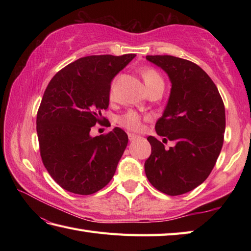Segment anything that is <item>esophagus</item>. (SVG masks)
<instances>
[{"mask_svg": "<svg viewBox=\"0 0 251 251\" xmlns=\"http://www.w3.org/2000/svg\"><path fill=\"white\" fill-rule=\"evenodd\" d=\"M128 138H129L130 141H134V140L138 139V138H139V136H137L135 134H128Z\"/></svg>", "mask_w": 251, "mask_h": 251, "instance_id": "obj_1", "label": "esophagus"}]
</instances>
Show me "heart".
Wrapping results in <instances>:
<instances>
[{"instance_id": "b5f03b06", "label": "heart", "mask_w": 251, "mask_h": 251, "mask_svg": "<svg viewBox=\"0 0 251 251\" xmlns=\"http://www.w3.org/2000/svg\"><path fill=\"white\" fill-rule=\"evenodd\" d=\"M141 75L143 77V81H145L147 85L149 92H151V90L157 87H164V79L155 69L149 67L143 68L141 70ZM113 85H112V87L110 89L111 98H113ZM142 121L143 117L138 113V112L132 110L127 111L126 113L122 114L119 119H117V122H119L120 125L125 127L127 129L134 131H138L142 128Z\"/></svg>"}]
</instances>
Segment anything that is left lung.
Here are the masks:
<instances>
[{
  "label": "left lung",
  "instance_id": "obj_1",
  "mask_svg": "<svg viewBox=\"0 0 251 251\" xmlns=\"http://www.w3.org/2000/svg\"><path fill=\"white\" fill-rule=\"evenodd\" d=\"M167 73L172 89L155 130L163 142L148 137L152 152L145 163L150 183L167 195H181L201 184L210 175L221 152L226 110L221 96L208 74L194 62L174 56H147Z\"/></svg>",
  "mask_w": 251,
  "mask_h": 251
}]
</instances>
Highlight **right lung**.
Segmentation results:
<instances>
[{
  "mask_svg": "<svg viewBox=\"0 0 251 251\" xmlns=\"http://www.w3.org/2000/svg\"><path fill=\"white\" fill-rule=\"evenodd\" d=\"M136 57L99 55L79 58L50 79L36 115L41 157L47 172L62 189L89 195L113 178L128 143L115 127L92 137L90 128L104 117L111 82Z\"/></svg>",
  "mask_w": 251,
  "mask_h": 251,
  "instance_id": "right-lung-1",
  "label": "right lung"
}]
</instances>
